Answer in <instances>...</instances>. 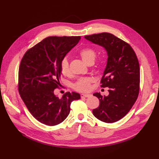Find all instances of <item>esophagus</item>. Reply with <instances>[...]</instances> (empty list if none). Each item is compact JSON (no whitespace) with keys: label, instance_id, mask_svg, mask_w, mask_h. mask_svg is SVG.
Listing matches in <instances>:
<instances>
[{"label":"esophagus","instance_id":"34e87169","mask_svg":"<svg viewBox=\"0 0 159 159\" xmlns=\"http://www.w3.org/2000/svg\"><path fill=\"white\" fill-rule=\"evenodd\" d=\"M81 98H89L91 95L90 94H84V93H82L81 94Z\"/></svg>","mask_w":159,"mask_h":159}]
</instances>
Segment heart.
Returning a JSON list of instances; mask_svg holds the SVG:
<instances>
[{"instance_id":"heart-1","label":"heart","mask_w":159,"mask_h":159,"mask_svg":"<svg viewBox=\"0 0 159 159\" xmlns=\"http://www.w3.org/2000/svg\"><path fill=\"white\" fill-rule=\"evenodd\" d=\"M79 55L82 59L85 64L88 65L89 63H93L95 57L96 52L92 48L87 47L81 49ZM60 69L61 74L64 75H69L70 74L69 62L66 58L61 60L60 64ZM93 80L90 78H82L78 80L74 85V89L80 92H86L91 88V84L92 83Z\"/></svg>"}]
</instances>
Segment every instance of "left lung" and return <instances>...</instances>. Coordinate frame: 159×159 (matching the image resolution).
<instances>
[{
    "mask_svg": "<svg viewBox=\"0 0 159 159\" xmlns=\"http://www.w3.org/2000/svg\"><path fill=\"white\" fill-rule=\"evenodd\" d=\"M105 48L107 63L101 80V87L109 88V95L93 94L99 105L94 116L105 123H115L128 113L138 98L140 89V67L135 52L128 43L112 34L103 32L84 36Z\"/></svg>",
    "mask_w": 159,
    "mask_h": 159,
    "instance_id": "1",
    "label": "left lung"
}]
</instances>
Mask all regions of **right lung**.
Returning <instances> with one entry per match:
<instances>
[{
	"instance_id": "add662e5",
	"label": "right lung",
	"mask_w": 159,
	"mask_h": 159,
	"mask_svg": "<svg viewBox=\"0 0 159 159\" xmlns=\"http://www.w3.org/2000/svg\"><path fill=\"white\" fill-rule=\"evenodd\" d=\"M80 39V36L46 38L28 50L21 60L19 93L32 116L46 125L63 122L70 112L71 102L80 99L75 92H66L61 99L54 94L60 85L61 61Z\"/></svg>"
}]
</instances>
